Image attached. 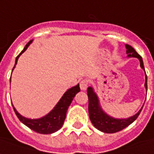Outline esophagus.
Returning <instances> with one entry per match:
<instances>
[{
  "mask_svg": "<svg viewBox=\"0 0 154 154\" xmlns=\"http://www.w3.org/2000/svg\"><path fill=\"white\" fill-rule=\"evenodd\" d=\"M88 85H89V82H88L87 79H83L79 83V86H80V89L82 91H86V89L88 88Z\"/></svg>",
  "mask_w": 154,
  "mask_h": 154,
  "instance_id": "esophagus-1",
  "label": "esophagus"
}]
</instances>
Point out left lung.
<instances>
[{
    "mask_svg": "<svg viewBox=\"0 0 154 154\" xmlns=\"http://www.w3.org/2000/svg\"><path fill=\"white\" fill-rule=\"evenodd\" d=\"M125 46L127 48V54H128V57L137 58L140 61V66L145 71L143 66V61L142 57L136 52L135 49L132 46H130L128 44H126ZM145 79H145V85H145L146 90H148L147 75H146ZM87 95L88 99H89V116H90V119L96 129H98V130L105 132V133H115V132L122 131V129L126 128L138 117L140 112L143 107H143L140 109L139 111L131 117H128L126 119H117V118H114L111 116L107 115L102 110V108L100 105L98 96L94 92L93 88L91 87V86L88 87L87 89Z\"/></svg>",
    "mask_w": 154,
    "mask_h": 154,
    "instance_id": "1",
    "label": "left lung"
}]
</instances>
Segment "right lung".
<instances>
[{
    "label": "right lung",
    "instance_id": "right-lung-1",
    "mask_svg": "<svg viewBox=\"0 0 154 154\" xmlns=\"http://www.w3.org/2000/svg\"><path fill=\"white\" fill-rule=\"evenodd\" d=\"M32 42V40L29 41L26 43L25 48H23V50L20 53V54L16 58V62H15V65L17 63V59L20 57V55L22 54V53H24L26 50V48L30 45ZM15 66L13 67L12 70L14 69ZM80 91V88H79V85L78 84L77 85H75L74 87L69 89L68 91L63 94L62 98L59 100V101L55 106L54 108L52 111L44 116L41 118L38 119H29V118H26L22 115H20L17 110L14 109L15 113L17 116L18 117V119L22 122L24 125H26V127L32 129V131L40 133V134H51L54 132H57L60 128H62L64 120L66 118V113L68 111V108L70 106L72 100L74 99L75 95Z\"/></svg>",
    "mask_w": 154,
    "mask_h": 154
}]
</instances>
